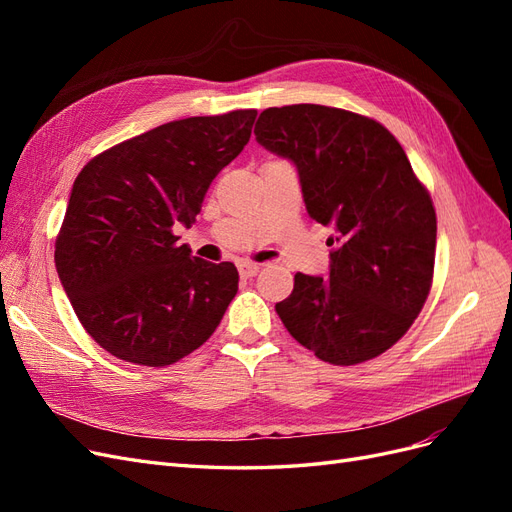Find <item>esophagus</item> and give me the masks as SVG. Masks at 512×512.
Wrapping results in <instances>:
<instances>
[{"mask_svg": "<svg viewBox=\"0 0 512 512\" xmlns=\"http://www.w3.org/2000/svg\"><path fill=\"white\" fill-rule=\"evenodd\" d=\"M239 273L243 277H254L260 273V265H256V262H250V260H243L239 265Z\"/></svg>", "mask_w": 512, "mask_h": 512, "instance_id": "obj_1", "label": "esophagus"}]
</instances>
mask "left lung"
<instances>
[{
	"label": "left lung",
	"instance_id": "1",
	"mask_svg": "<svg viewBox=\"0 0 512 512\" xmlns=\"http://www.w3.org/2000/svg\"><path fill=\"white\" fill-rule=\"evenodd\" d=\"M254 134L297 164L307 213L335 230L331 275L297 273L275 312L324 363L376 359L429 297L438 230L429 190L380 121L344 108L271 106Z\"/></svg>",
	"mask_w": 512,
	"mask_h": 512
}]
</instances>
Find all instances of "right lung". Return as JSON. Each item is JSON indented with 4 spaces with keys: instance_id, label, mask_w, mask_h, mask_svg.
I'll return each mask as SVG.
<instances>
[{
    "instance_id": "add662e5",
    "label": "right lung",
    "mask_w": 512,
    "mask_h": 512,
    "mask_svg": "<svg viewBox=\"0 0 512 512\" xmlns=\"http://www.w3.org/2000/svg\"><path fill=\"white\" fill-rule=\"evenodd\" d=\"M256 115L241 108L164 123L98 153L74 179L55 267L83 329L117 359L173 365L218 329L239 271L192 256L173 226H192Z\"/></svg>"
}]
</instances>
